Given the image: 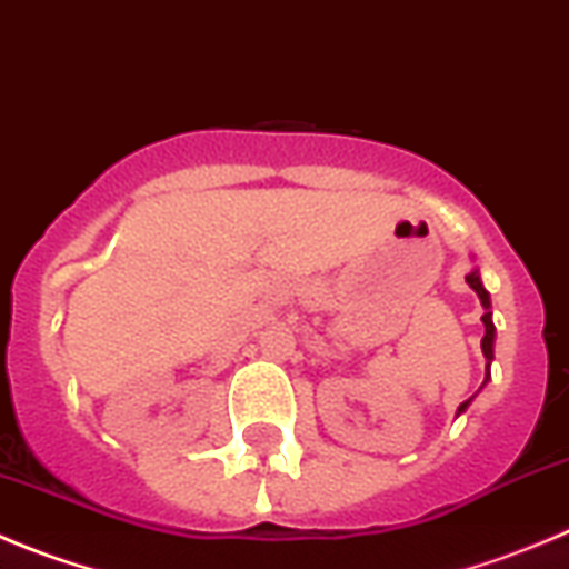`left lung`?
<instances>
[{
    "instance_id": "obj_1",
    "label": "left lung",
    "mask_w": 569,
    "mask_h": 569,
    "mask_svg": "<svg viewBox=\"0 0 569 569\" xmlns=\"http://www.w3.org/2000/svg\"><path fill=\"white\" fill-rule=\"evenodd\" d=\"M465 280H468V286L476 291V295H479V300H482V306H485V315H482V322H485L482 355H485V360H488V371H485V382H488V377H490V362H493V340H496L493 311H490V295H488V289H485V286H482V278H479V269H473V272H470ZM468 406H470V399H468V402H462V406H459V413H462Z\"/></svg>"
}]
</instances>
